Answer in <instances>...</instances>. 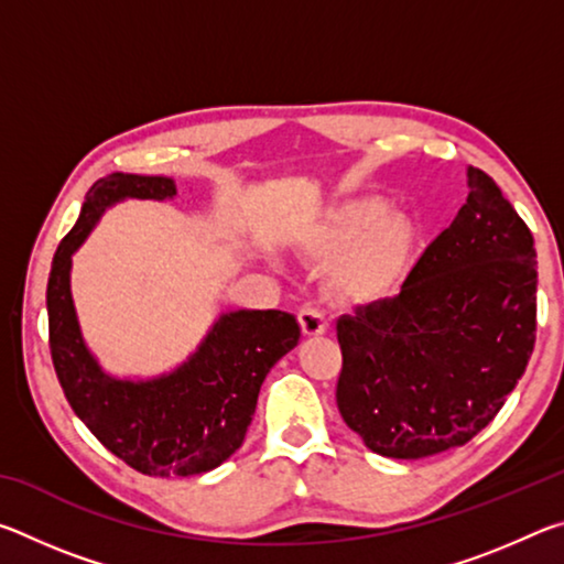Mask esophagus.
I'll list each match as a JSON object with an SVG mask.
<instances>
[{
  "mask_svg": "<svg viewBox=\"0 0 564 564\" xmlns=\"http://www.w3.org/2000/svg\"><path fill=\"white\" fill-rule=\"evenodd\" d=\"M299 326L305 338L323 336V333H326V318H323V313L313 308V305H303L299 311Z\"/></svg>",
  "mask_w": 564,
  "mask_h": 564,
  "instance_id": "esophagus-1",
  "label": "esophagus"
}]
</instances>
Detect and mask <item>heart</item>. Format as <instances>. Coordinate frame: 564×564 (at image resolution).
Returning <instances> with one entry per match:
<instances>
[{
	"mask_svg": "<svg viewBox=\"0 0 564 564\" xmlns=\"http://www.w3.org/2000/svg\"><path fill=\"white\" fill-rule=\"evenodd\" d=\"M417 218L388 212L383 196H352L330 206L303 236L313 259L328 261L330 289L352 305H376L403 289L420 251Z\"/></svg>",
	"mask_w": 564,
	"mask_h": 564,
	"instance_id": "obj_1",
	"label": "heart"
}]
</instances>
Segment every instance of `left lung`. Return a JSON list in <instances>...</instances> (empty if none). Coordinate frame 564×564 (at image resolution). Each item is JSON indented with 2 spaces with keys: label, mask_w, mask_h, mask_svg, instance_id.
<instances>
[{
  "label": "left lung",
  "mask_w": 564,
  "mask_h": 564,
  "mask_svg": "<svg viewBox=\"0 0 564 564\" xmlns=\"http://www.w3.org/2000/svg\"><path fill=\"white\" fill-rule=\"evenodd\" d=\"M467 188L395 299L338 318L336 403L378 455L417 460L473 441L532 356V234L485 171L467 169Z\"/></svg>",
  "instance_id": "1"
}]
</instances>
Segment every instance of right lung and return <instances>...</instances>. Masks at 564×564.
I'll return each mask as SVG.
<instances>
[{"label":"right lung","mask_w":564,"mask_h":564,"mask_svg":"<svg viewBox=\"0 0 564 564\" xmlns=\"http://www.w3.org/2000/svg\"><path fill=\"white\" fill-rule=\"evenodd\" d=\"M176 196L169 176L109 174L89 188L79 221L64 236L46 283L50 348L69 405L94 437L151 477L208 473L241 447L269 370L299 346L283 311H228L178 368L147 380L107 373L84 343L72 301V256L101 214L123 198Z\"/></svg>","instance_id":"add662e5"}]
</instances>
